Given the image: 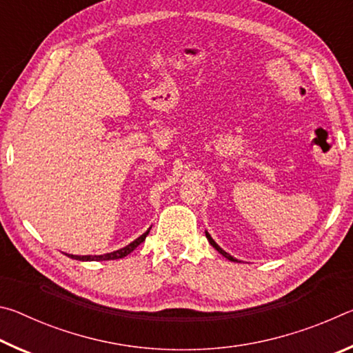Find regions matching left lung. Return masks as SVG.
I'll return each mask as SVG.
<instances>
[{"instance_id":"1","label":"left lung","mask_w":353,"mask_h":353,"mask_svg":"<svg viewBox=\"0 0 353 353\" xmlns=\"http://www.w3.org/2000/svg\"><path fill=\"white\" fill-rule=\"evenodd\" d=\"M205 236H207V240H208V243H210L212 244V246L214 248V249H216L218 250V252L221 254V255H223V256H225V259L227 260H230V261H238L236 259H234V256H232L230 254H227L225 252V250H223V249H221L219 246H218V244L216 243H214V240H213V238L210 236V234H208V232H205Z\"/></svg>"}]
</instances>
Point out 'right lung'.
Segmentation results:
<instances>
[{
	"mask_svg": "<svg viewBox=\"0 0 353 353\" xmlns=\"http://www.w3.org/2000/svg\"><path fill=\"white\" fill-rule=\"evenodd\" d=\"M149 230H151V229H148V230L145 232V234L137 238L135 241L128 244L126 248H121V249H118V250H113V252H110V254H104V255H73V254H67V255L70 256V259L81 260V261H103V260H118V259H124V256L129 255L137 246H140V244H141L143 241H145V238L148 236Z\"/></svg>",
	"mask_w": 353,
	"mask_h": 353,
	"instance_id": "1",
	"label": "right lung"
}]
</instances>
